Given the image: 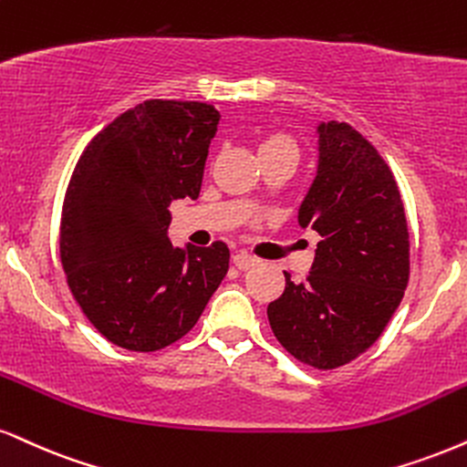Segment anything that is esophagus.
Returning <instances> with one entry per match:
<instances>
[{"instance_id":"34e87169","label":"esophagus","mask_w":467,"mask_h":467,"mask_svg":"<svg viewBox=\"0 0 467 467\" xmlns=\"http://www.w3.org/2000/svg\"><path fill=\"white\" fill-rule=\"evenodd\" d=\"M257 257H253V255H249V253H235L234 255V264H235V268H240V270H249V268H253V266H257Z\"/></svg>"}]
</instances>
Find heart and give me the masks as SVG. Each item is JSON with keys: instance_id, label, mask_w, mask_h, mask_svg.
Masks as SVG:
<instances>
[{"instance_id": "1", "label": "heart", "mask_w": 467, "mask_h": 467, "mask_svg": "<svg viewBox=\"0 0 467 467\" xmlns=\"http://www.w3.org/2000/svg\"><path fill=\"white\" fill-rule=\"evenodd\" d=\"M281 142H290V140H287V138H284V136H273V138H268V140L264 142V145H281ZM290 145H292V142H290Z\"/></svg>"}]
</instances>
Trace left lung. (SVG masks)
<instances>
[{
    "label": "left lung",
    "mask_w": 467,
    "mask_h": 467,
    "mask_svg": "<svg viewBox=\"0 0 467 467\" xmlns=\"http://www.w3.org/2000/svg\"><path fill=\"white\" fill-rule=\"evenodd\" d=\"M298 224L320 235L303 284L268 305L275 337L303 364L331 370L368 350L410 281V232L396 180L348 123L318 125V169Z\"/></svg>",
    "instance_id": "8db88e82"
}]
</instances>
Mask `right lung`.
Segmentation results:
<instances>
[{
	"label": "right lung",
	"mask_w": 467,
	"mask_h": 467,
	"mask_svg": "<svg viewBox=\"0 0 467 467\" xmlns=\"http://www.w3.org/2000/svg\"><path fill=\"white\" fill-rule=\"evenodd\" d=\"M221 114L149 99L103 128L68 182L60 260L86 318L108 342L153 353L197 325L229 270V249L172 246L169 205L197 199Z\"/></svg>",
	"instance_id": "add662e5"
}]
</instances>
